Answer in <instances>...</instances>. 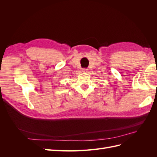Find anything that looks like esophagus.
I'll list each match as a JSON object with an SVG mask.
<instances>
[{
  "label": "esophagus",
  "instance_id": "1",
  "mask_svg": "<svg viewBox=\"0 0 157 157\" xmlns=\"http://www.w3.org/2000/svg\"><path fill=\"white\" fill-rule=\"evenodd\" d=\"M82 71H83V72H87V71H88V69H86V68L82 69Z\"/></svg>",
  "mask_w": 157,
  "mask_h": 157
}]
</instances>
